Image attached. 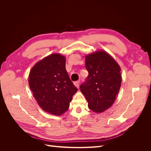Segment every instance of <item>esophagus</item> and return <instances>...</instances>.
Wrapping results in <instances>:
<instances>
[{
    "label": "esophagus",
    "instance_id": "obj_1",
    "mask_svg": "<svg viewBox=\"0 0 151 151\" xmlns=\"http://www.w3.org/2000/svg\"><path fill=\"white\" fill-rule=\"evenodd\" d=\"M74 84L75 85L76 87H77V88H79V81H75L74 83Z\"/></svg>",
    "mask_w": 151,
    "mask_h": 151
}]
</instances>
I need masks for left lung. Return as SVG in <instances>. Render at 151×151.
I'll return each instance as SVG.
<instances>
[{
    "label": "left lung",
    "instance_id": "obj_1",
    "mask_svg": "<svg viewBox=\"0 0 151 151\" xmlns=\"http://www.w3.org/2000/svg\"><path fill=\"white\" fill-rule=\"evenodd\" d=\"M86 68L89 75L80 86L81 91L88 102V107L101 113L115 102L122 83L121 68L104 51L86 56Z\"/></svg>",
    "mask_w": 151,
    "mask_h": 151
}]
</instances>
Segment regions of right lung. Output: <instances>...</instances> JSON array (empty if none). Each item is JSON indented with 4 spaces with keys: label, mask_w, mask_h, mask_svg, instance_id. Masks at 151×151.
I'll return each instance as SVG.
<instances>
[{
    "label": "right lung",
    "mask_w": 151,
    "mask_h": 151,
    "mask_svg": "<svg viewBox=\"0 0 151 151\" xmlns=\"http://www.w3.org/2000/svg\"><path fill=\"white\" fill-rule=\"evenodd\" d=\"M29 85L42 109L57 116L68 109L77 91L66 70L65 58L60 54H52L36 63L29 73Z\"/></svg>",
    "instance_id": "right-lung-1"
}]
</instances>
